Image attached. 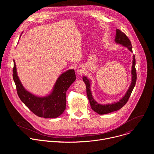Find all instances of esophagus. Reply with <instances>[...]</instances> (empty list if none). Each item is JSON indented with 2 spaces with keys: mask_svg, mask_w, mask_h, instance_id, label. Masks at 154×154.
<instances>
[{
  "mask_svg": "<svg viewBox=\"0 0 154 154\" xmlns=\"http://www.w3.org/2000/svg\"><path fill=\"white\" fill-rule=\"evenodd\" d=\"M84 72V70H83V68L82 66H79L77 68V72L79 74H82V73Z\"/></svg>",
  "mask_w": 154,
  "mask_h": 154,
  "instance_id": "1",
  "label": "esophagus"
}]
</instances>
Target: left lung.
<instances>
[{"label":"left lung","instance_id":"left-lung-1","mask_svg":"<svg viewBox=\"0 0 154 154\" xmlns=\"http://www.w3.org/2000/svg\"><path fill=\"white\" fill-rule=\"evenodd\" d=\"M116 33L115 39V41L117 44L126 47L130 52H132V46L131 44L128 39V38L121 32L119 29H116ZM135 55L133 56V61H132V66H131V82L128 88V90L127 91L125 94L119 100V101L112 103L108 104H100L98 103L93 98L91 91V80L88 79L86 77H83V80L86 85V94L88 98L90 101V103L93 110L99 115H105L107 113H109L113 112H115L121 109L128 101L131 92H132L137 82V72L135 69Z\"/></svg>","mask_w":154,"mask_h":154}]
</instances>
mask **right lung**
I'll list each match as a JSON object with an SVG mask.
<instances>
[{
	"instance_id": "add662e5",
	"label": "right lung",
	"mask_w": 154,
	"mask_h": 154,
	"mask_svg": "<svg viewBox=\"0 0 154 154\" xmlns=\"http://www.w3.org/2000/svg\"><path fill=\"white\" fill-rule=\"evenodd\" d=\"M13 61V77L21 101L39 117L56 118L60 116L66 109V91L76 79L74 70L69 69L62 73L57 79L49 95L38 97L29 92L22 85L17 76L15 61Z\"/></svg>"
}]
</instances>
